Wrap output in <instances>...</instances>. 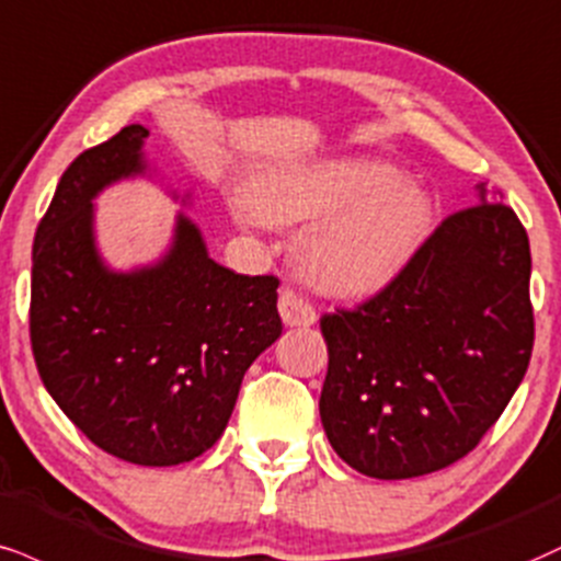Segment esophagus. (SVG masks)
Returning <instances> with one entry per match:
<instances>
[{
    "mask_svg": "<svg viewBox=\"0 0 561 561\" xmlns=\"http://www.w3.org/2000/svg\"><path fill=\"white\" fill-rule=\"evenodd\" d=\"M279 313L285 327H310V323H316V308L289 287L279 293Z\"/></svg>",
    "mask_w": 561,
    "mask_h": 561,
    "instance_id": "esophagus-1",
    "label": "esophagus"
}]
</instances>
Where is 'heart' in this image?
Here are the masks:
<instances>
[{"label": "heart", "instance_id": "1", "mask_svg": "<svg viewBox=\"0 0 561 561\" xmlns=\"http://www.w3.org/2000/svg\"><path fill=\"white\" fill-rule=\"evenodd\" d=\"M266 221H316L298 242L302 274L332 295H368L402 268L428 227V204L383 161L332 159L274 172L253 187Z\"/></svg>", "mask_w": 561, "mask_h": 561}]
</instances>
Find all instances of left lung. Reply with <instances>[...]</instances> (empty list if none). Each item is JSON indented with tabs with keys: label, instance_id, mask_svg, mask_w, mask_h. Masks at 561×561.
I'll list each match as a JSON object with an SVG mask.
<instances>
[{
	"label": "left lung",
	"instance_id": "1",
	"mask_svg": "<svg viewBox=\"0 0 561 561\" xmlns=\"http://www.w3.org/2000/svg\"><path fill=\"white\" fill-rule=\"evenodd\" d=\"M478 191L379 293L321 316V423L357 473L402 481L462 460L528 370V232L502 191Z\"/></svg>",
	"mask_w": 561,
	"mask_h": 561
}]
</instances>
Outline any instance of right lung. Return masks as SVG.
I'll return each instance as SVG.
<instances>
[{"label":"right lung","mask_w":561,"mask_h":561,"mask_svg":"<svg viewBox=\"0 0 561 561\" xmlns=\"http://www.w3.org/2000/svg\"><path fill=\"white\" fill-rule=\"evenodd\" d=\"M146 135L123 127L59 180L33 240L31 347L46 391L99 449L167 468L225 434L242 376L282 334L279 279L219 266L185 216L157 266L101 263L91 198L144 172Z\"/></svg>","instance_id":"1"}]
</instances>
